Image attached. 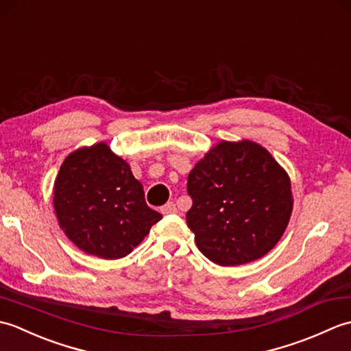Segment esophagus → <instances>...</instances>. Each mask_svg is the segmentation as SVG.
<instances>
[{"label":"esophagus","instance_id":"esophagus-1","mask_svg":"<svg viewBox=\"0 0 351 351\" xmlns=\"http://www.w3.org/2000/svg\"><path fill=\"white\" fill-rule=\"evenodd\" d=\"M161 213L162 214H175V213H178V208H176V205L173 202H169V204H166V205L161 208Z\"/></svg>","mask_w":351,"mask_h":351}]
</instances>
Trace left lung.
<instances>
[{
    "label": "left lung",
    "mask_w": 351,
    "mask_h": 351,
    "mask_svg": "<svg viewBox=\"0 0 351 351\" xmlns=\"http://www.w3.org/2000/svg\"><path fill=\"white\" fill-rule=\"evenodd\" d=\"M189 228L197 249L221 267L252 263L282 238L293 213L291 180L256 141L221 140L189 175Z\"/></svg>",
    "instance_id": "obj_1"
}]
</instances>
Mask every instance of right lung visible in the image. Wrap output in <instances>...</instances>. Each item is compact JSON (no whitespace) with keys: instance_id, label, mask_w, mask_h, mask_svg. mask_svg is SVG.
Segmentation results:
<instances>
[{"instance_id":"obj_1","label":"right lung","mask_w":351,"mask_h":351,"mask_svg":"<svg viewBox=\"0 0 351 351\" xmlns=\"http://www.w3.org/2000/svg\"><path fill=\"white\" fill-rule=\"evenodd\" d=\"M52 206L64 235L87 255L119 259L162 219L146 205L143 185L106 141L66 156L52 189Z\"/></svg>"}]
</instances>
